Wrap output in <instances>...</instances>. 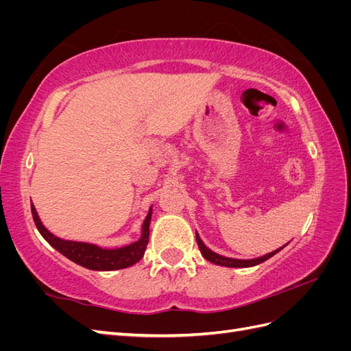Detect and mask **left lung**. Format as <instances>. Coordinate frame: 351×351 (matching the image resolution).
<instances>
[{
  "label": "left lung",
  "mask_w": 351,
  "mask_h": 351,
  "mask_svg": "<svg viewBox=\"0 0 351 351\" xmlns=\"http://www.w3.org/2000/svg\"><path fill=\"white\" fill-rule=\"evenodd\" d=\"M196 241H197V246L200 249L202 256H204L206 261L215 263V265H221V267H228V268H249V267H254V265H259V263H262L265 261H268L269 258L274 256L275 253H278L281 249H284L287 246V244H289V243H287V244H284L282 247L274 250L271 253L263 254V256H261V258H254V259H232V258H227V256H221V254H218L215 252H212L210 249H208L205 246V243L202 241V239L199 237L197 232H196Z\"/></svg>",
  "instance_id": "left-lung-1"
}]
</instances>
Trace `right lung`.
Listing matches in <instances>:
<instances>
[{
	"instance_id": "obj_1",
	"label": "right lung",
	"mask_w": 351,
	"mask_h": 351,
	"mask_svg": "<svg viewBox=\"0 0 351 351\" xmlns=\"http://www.w3.org/2000/svg\"><path fill=\"white\" fill-rule=\"evenodd\" d=\"M30 209L32 217H34V221L38 231L40 232V236L44 237L56 250H58L61 254H64L67 259L92 271H114L132 267V265L139 262L143 258L147 241H149V224L152 218V208L147 212V215L143 221L141 239L129 244V246H123L119 249H104L92 243L60 239L52 234V232H49L44 227V224H42L34 204L30 205Z\"/></svg>"
}]
</instances>
